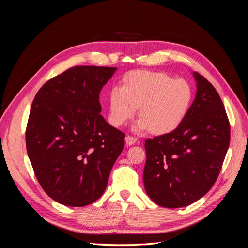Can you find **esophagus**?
I'll use <instances>...</instances> for the list:
<instances>
[{
    "label": "esophagus",
    "mask_w": 248,
    "mask_h": 248,
    "mask_svg": "<svg viewBox=\"0 0 248 248\" xmlns=\"http://www.w3.org/2000/svg\"><path fill=\"white\" fill-rule=\"evenodd\" d=\"M137 138H134V137H131V136H127L126 137V139H125V141H126V145L127 146H132V145H134L136 144V141H137Z\"/></svg>",
    "instance_id": "34e87169"
}]
</instances>
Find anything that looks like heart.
I'll list each match as a JSON object with an SVG mask.
<instances>
[{"label": "heart", "instance_id": "heart-1", "mask_svg": "<svg viewBox=\"0 0 248 248\" xmlns=\"http://www.w3.org/2000/svg\"><path fill=\"white\" fill-rule=\"evenodd\" d=\"M193 98V90L185 79H175L157 71H133L126 76L123 87L109 93V121L121 127L140 108L141 117L137 131L150 129L155 134L170 132L182 123Z\"/></svg>", "mask_w": 248, "mask_h": 248}]
</instances>
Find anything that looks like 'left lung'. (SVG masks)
<instances>
[{"label": "left lung", "instance_id": "8db88e82", "mask_svg": "<svg viewBox=\"0 0 248 248\" xmlns=\"http://www.w3.org/2000/svg\"><path fill=\"white\" fill-rule=\"evenodd\" d=\"M193 76L197 95L182 123L145 141V189L164 208L185 207L204 197L230 146V122L219 94L200 73Z\"/></svg>", "mask_w": 248, "mask_h": 248}]
</instances>
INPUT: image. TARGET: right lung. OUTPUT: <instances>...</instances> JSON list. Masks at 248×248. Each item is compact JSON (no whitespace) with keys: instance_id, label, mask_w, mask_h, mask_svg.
<instances>
[{"instance_id":"obj_1","label":"right lung","mask_w":248,"mask_h":248,"mask_svg":"<svg viewBox=\"0 0 248 248\" xmlns=\"http://www.w3.org/2000/svg\"><path fill=\"white\" fill-rule=\"evenodd\" d=\"M116 67L74 66L50 78L33 100L26 145L35 176L60 204L82 207L106 190L125 133L101 116L99 94Z\"/></svg>"}]
</instances>
